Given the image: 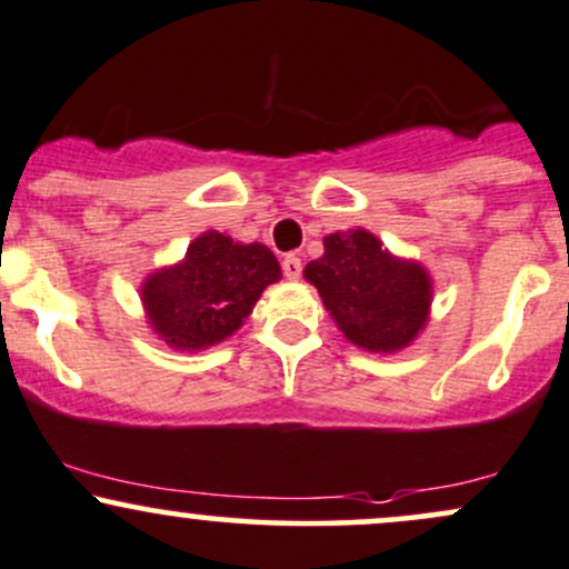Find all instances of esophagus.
<instances>
[{"mask_svg":"<svg viewBox=\"0 0 569 569\" xmlns=\"http://www.w3.org/2000/svg\"><path fill=\"white\" fill-rule=\"evenodd\" d=\"M283 276L289 280H297L299 276H302V259L297 257V253H286L283 257Z\"/></svg>","mask_w":569,"mask_h":569,"instance_id":"esophagus-1","label":"esophagus"}]
</instances>
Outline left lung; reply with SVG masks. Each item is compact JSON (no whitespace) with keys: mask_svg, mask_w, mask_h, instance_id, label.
Returning <instances> with one entry per match:
<instances>
[{"mask_svg":"<svg viewBox=\"0 0 569 569\" xmlns=\"http://www.w3.org/2000/svg\"><path fill=\"white\" fill-rule=\"evenodd\" d=\"M326 253L305 267L350 342L367 350H398L422 329L430 307V280L420 264L401 262L363 230L335 232Z\"/></svg>","mask_w":569,"mask_h":569,"instance_id":"left-lung-1","label":"left lung"}]
</instances>
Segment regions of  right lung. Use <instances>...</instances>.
Wrapping results in <instances>:
<instances>
[{
	"label": "right lung",
	"instance_id": "1",
	"mask_svg": "<svg viewBox=\"0 0 569 569\" xmlns=\"http://www.w3.org/2000/svg\"><path fill=\"white\" fill-rule=\"evenodd\" d=\"M280 278L276 253L262 243L240 246L221 232H206L187 248L179 267L143 283L152 326L168 345L200 350L230 337L259 293Z\"/></svg>",
	"mask_w": 569,
	"mask_h": 569
}]
</instances>
